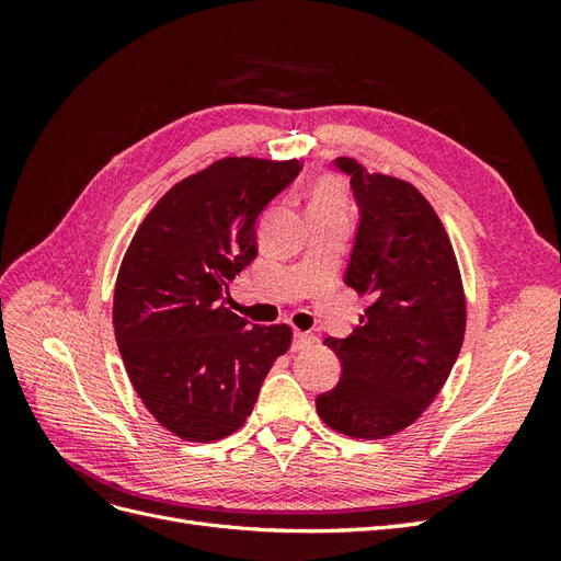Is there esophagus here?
<instances>
[{"label":"esophagus","mask_w":561,"mask_h":561,"mask_svg":"<svg viewBox=\"0 0 561 561\" xmlns=\"http://www.w3.org/2000/svg\"><path fill=\"white\" fill-rule=\"evenodd\" d=\"M311 344H316V336L309 332H295L293 336V351H304L309 348Z\"/></svg>","instance_id":"34e87169"}]
</instances>
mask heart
Listing matches in <instances>:
<instances>
[{
    "label": "heart",
    "mask_w": 561,
    "mask_h": 561,
    "mask_svg": "<svg viewBox=\"0 0 561 561\" xmlns=\"http://www.w3.org/2000/svg\"><path fill=\"white\" fill-rule=\"evenodd\" d=\"M346 198L339 180L322 178L311 186L309 213H344Z\"/></svg>",
    "instance_id": "heart-1"
}]
</instances>
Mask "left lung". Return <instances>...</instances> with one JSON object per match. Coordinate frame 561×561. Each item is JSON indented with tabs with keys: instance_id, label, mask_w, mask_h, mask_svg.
I'll return each mask as SVG.
<instances>
[{
	"instance_id": "1",
	"label": "left lung",
	"mask_w": 561,
	"mask_h": 561,
	"mask_svg": "<svg viewBox=\"0 0 561 561\" xmlns=\"http://www.w3.org/2000/svg\"><path fill=\"white\" fill-rule=\"evenodd\" d=\"M358 206L344 283L369 297L360 325L325 344L342 379L316 398L330 428L386 437L414 423L445 386L466 332V299L449 236L410 182L334 159Z\"/></svg>"
}]
</instances>
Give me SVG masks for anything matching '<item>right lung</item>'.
<instances>
[{"label":"right lung","mask_w":561,"mask_h":561,"mask_svg":"<svg viewBox=\"0 0 561 561\" xmlns=\"http://www.w3.org/2000/svg\"><path fill=\"white\" fill-rule=\"evenodd\" d=\"M299 171L297 159H222L178 182L133 236L114 287L116 344L151 416L182 439L239 431L290 348V328L254 325L225 295L257 257L260 215Z\"/></svg>","instance_id":"right-lung-1"}]
</instances>
